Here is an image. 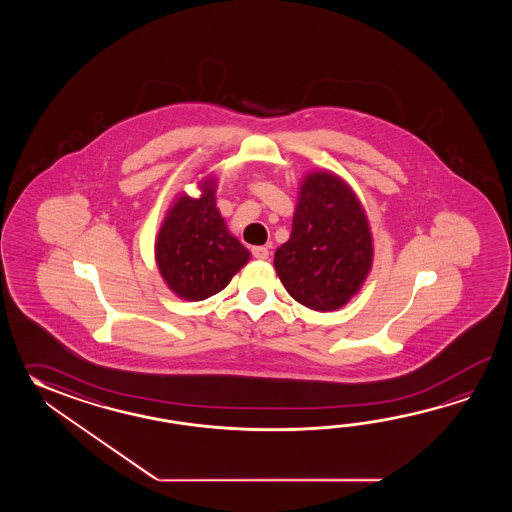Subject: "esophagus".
Instances as JSON below:
<instances>
[{
	"instance_id": "esophagus-1",
	"label": "esophagus",
	"mask_w": 512,
	"mask_h": 512,
	"mask_svg": "<svg viewBox=\"0 0 512 512\" xmlns=\"http://www.w3.org/2000/svg\"><path fill=\"white\" fill-rule=\"evenodd\" d=\"M252 256L256 260H267L269 258V249L267 247H252Z\"/></svg>"
}]
</instances>
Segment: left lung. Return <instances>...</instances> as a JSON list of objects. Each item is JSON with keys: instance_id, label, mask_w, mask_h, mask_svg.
Returning a JSON list of instances; mask_svg holds the SVG:
<instances>
[{"instance_id": "1", "label": "left lung", "mask_w": 512, "mask_h": 512, "mask_svg": "<svg viewBox=\"0 0 512 512\" xmlns=\"http://www.w3.org/2000/svg\"><path fill=\"white\" fill-rule=\"evenodd\" d=\"M373 263L370 221L351 186L333 172L300 185L289 241L274 252L287 293L315 311H337L359 293Z\"/></svg>"}]
</instances>
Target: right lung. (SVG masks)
<instances>
[{
    "label": "right lung",
    "instance_id": "1",
    "mask_svg": "<svg viewBox=\"0 0 512 512\" xmlns=\"http://www.w3.org/2000/svg\"><path fill=\"white\" fill-rule=\"evenodd\" d=\"M201 196L175 199L155 240V261L164 282L183 300L218 294L251 260V252L230 234L216 207V179L205 177Z\"/></svg>",
    "mask_w": 512,
    "mask_h": 512
}]
</instances>
